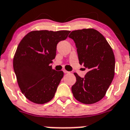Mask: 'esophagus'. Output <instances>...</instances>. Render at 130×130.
Returning a JSON list of instances; mask_svg holds the SVG:
<instances>
[{
  "label": "esophagus",
  "instance_id": "obj_1",
  "mask_svg": "<svg viewBox=\"0 0 130 130\" xmlns=\"http://www.w3.org/2000/svg\"><path fill=\"white\" fill-rule=\"evenodd\" d=\"M63 72H64L65 74H67V73H69V72H68V71H67V70H63Z\"/></svg>",
  "mask_w": 130,
  "mask_h": 130
}]
</instances>
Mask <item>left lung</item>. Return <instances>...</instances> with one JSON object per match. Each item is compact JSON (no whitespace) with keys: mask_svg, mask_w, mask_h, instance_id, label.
I'll return each mask as SVG.
<instances>
[{"mask_svg":"<svg viewBox=\"0 0 130 130\" xmlns=\"http://www.w3.org/2000/svg\"><path fill=\"white\" fill-rule=\"evenodd\" d=\"M69 38L74 41L79 64L89 71L83 78L76 73L72 86L75 99L90 104L104 97L114 78L115 60L112 48L101 33L93 28L72 31Z\"/></svg>","mask_w":130,"mask_h":130,"instance_id":"1","label":"left lung"}]
</instances>
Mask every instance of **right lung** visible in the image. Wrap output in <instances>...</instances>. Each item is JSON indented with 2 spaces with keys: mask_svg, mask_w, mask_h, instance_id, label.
Here are the masks:
<instances>
[{
  "mask_svg": "<svg viewBox=\"0 0 130 130\" xmlns=\"http://www.w3.org/2000/svg\"><path fill=\"white\" fill-rule=\"evenodd\" d=\"M70 31H32L20 41L13 58V69L18 85L27 99L45 104L55 95L64 76L62 70L52 69L58 43Z\"/></svg>",
  "mask_w": 130,
  "mask_h": 130,
  "instance_id": "obj_1",
  "label": "right lung"
}]
</instances>
